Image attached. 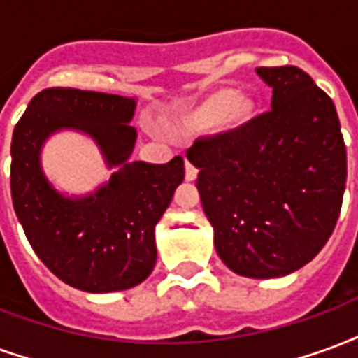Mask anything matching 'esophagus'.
Wrapping results in <instances>:
<instances>
[{"instance_id":"obj_1","label":"esophagus","mask_w":358,"mask_h":358,"mask_svg":"<svg viewBox=\"0 0 358 358\" xmlns=\"http://www.w3.org/2000/svg\"><path fill=\"white\" fill-rule=\"evenodd\" d=\"M197 169H195V164H192L189 161H186V180L187 182H192V180L197 178Z\"/></svg>"}]
</instances>
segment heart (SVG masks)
Segmentation results:
<instances>
[{
    "mask_svg": "<svg viewBox=\"0 0 358 358\" xmlns=\"http://www.w3.org/2000/svg\"><path fill=\"white\" fill-rule=\"evenodd\" d=\"M236 105H238V94L232 90H222V92H218L210 97L205 113H207V117L220 120V118L228 117Z\"/></svg>",
    "mask_w": 358,
    "mask_h": 358,
    "instance_id": "1",
    "label": "heart"
}]
</instances>
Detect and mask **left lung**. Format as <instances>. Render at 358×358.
Listing matches in <instances>:
<instances>
[{
  "label": "left lung",
  "mask_w": 358,
  "mask_h": 358,
  "mask_svg": "<svg viewBox=\"0 0 358 358\" xmlns=\"http://www.w3.org/2000/svg\"><path fill=\"white\" fill-rule=\"evenodd\" d=\"M272 109L197 138L187 159L228 268L280 278L313 261L338 222L347 153L336 105L299 66H259Z\"/></svg>",
  "instance_id": "left-lung-1"
}]
</instances>
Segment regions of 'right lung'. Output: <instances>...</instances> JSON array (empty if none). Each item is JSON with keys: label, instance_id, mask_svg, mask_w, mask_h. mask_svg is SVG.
Instances as JSON below:
<instances>
[{"label": "right lung", "instance_id": "right-lung-1", "mask_svg": "<svg viewBox=\"0 0 358 358\" xmlns=\"http://www.w3.org/2000/svg\"><path fill=\"white\" fill-rule=\"evenodd\" d=\"M134 97L48 88L32 97L13 130L11 197L34 253L65 284L90 293L130 289L157 261L155 226L184 180V159L130 161ZM59 129L90 135L117 173L94 194H59L43 174V141Z\"/></svg>", "mask_w": 358, "mask_h": 358}]
</instances>
